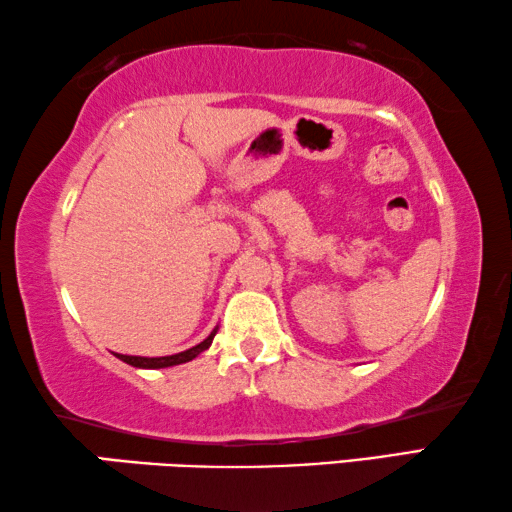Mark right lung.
Listing matches in <instances>:
<instances>
[{
    "label": "right lung",
    "mask_w": 512,
    "mask_h": 512,
    "mask_svg": "<svg viewBox=\"0 0 512 512\" xmlns=\"http://www.w3.org/2000/svg\"><path fill=\"white\" fill-rule=\"evenodd\" d=\"M214 337H216V328L212 330V335L202 339L200 344H196L193 348H186L182 353L164 355V358H141V355H120V353H116V358L139 369H166V367H175V364H184V362H191L193 358H198L202 351H207V348L212 346Z\"/></svg>",
    "instance_id": "right-lung-1"
}]
</instances>
